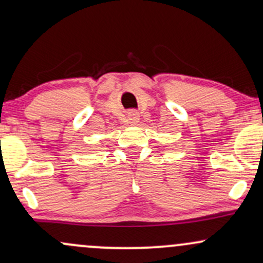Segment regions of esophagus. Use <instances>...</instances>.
<instances>
[{"label": "esophagus", "mask_w": 263, "mask_h": 263, "mask_svg": "<svg viewBox=\"0 0 263 263\" xmlns=\"http://www.w3.org/2000/svg\"><path fill=\"white\" fill-rule=\"evenodd\" d=\"M127 121L129 125H136V123H138V121H140V116H138V114L135 112V111H131V112H128L127 115Z\"/></svg>", "instance_id": "1"}]
</instances>
